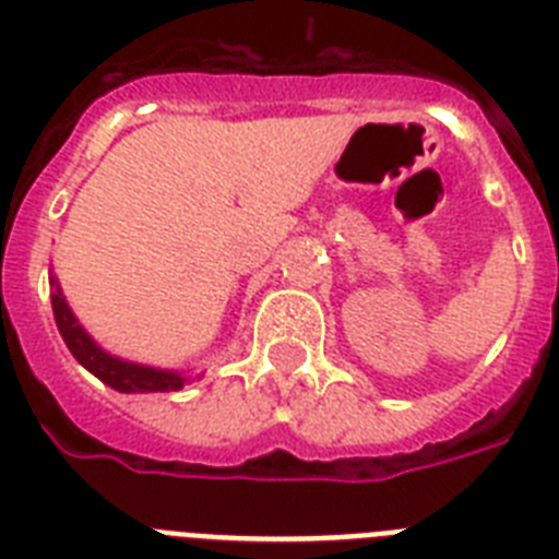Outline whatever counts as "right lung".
<instances>
[{"mask_svg": "<svg viewBox=\"0 0 559 559\" xmlns=\"http://www.w3.org/2000/svg\"><path fill=\"white\" fill-rule=\"evenodd\" d=\"M50 287H53L50 304H53L56 326L62 332L70 355H73L87 372L96 374L98 381L107 383V386L116 389V392H128V395H133V392H178V389L190 381V378H187L185 372H178V369L147 367V364L124 360L119 358V355H110L107 349H102V346L87 335V330H84L82 323H79V318L73 316V309H70L68 298H64L56 275H50Z\"/></svg>", "mask_w": 559, "mask_h": 559, "instance_id": "add662e5", "label": "right lung"}]
</instances>
